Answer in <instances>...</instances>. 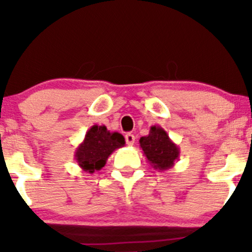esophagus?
Listing matches in <instances>:
<instances>
[{
  "label": "esophagus",
  "mask_w": 252,
  "mask_h": 252,
  "mask_svg": "<svg viewBox=\"0 0 252 252\" xmlns=\"http://www.w3.org/2000/svg\"><path fill=\"white\" fill-rule=\"evenodd\" d=\"M126 142L128 146H132L135 142V136L132 134H130V132H128V134L126 135Z\"/></svg>",
  "instance_id": "esophagus-1"
}]
</instances>
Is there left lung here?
<instances>
[{
    "instance_id": "obj_1",
    "label": "left lung",
    "mask_w": 252,
    "mask_h": 252,
    "mask_svg": "<svg viewBox=\"0 0 252 252\" xmlns=\"http://www.w3.org/2000/svg\"><path fill=\"white\" fill-rule=\"evenodd\" d=\"M140 147L150 166L158 170L172 168L180 155V148L160 126H150L149 134L140 138Z\"/></svg>"
}]
</instances>
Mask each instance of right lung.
Wrapping results in <instances>:
<instances>
[{"instance_id":"add662e5","label":"right lung","mask_w":252,"mask_h":252,"mask_svg":"<svg viewBox=\"0 0 252 252\" xmlns=\"http://www.w3.org/2000/svg\"><path fill=\"white\" fill-rule=\"evenodd\" d=\"M126 144L123 135L110 132L105 126H92L85 134V138L74 153L78 166L88 173H94L105 166L109 156Z\"/></svg>"}]
</instances>
